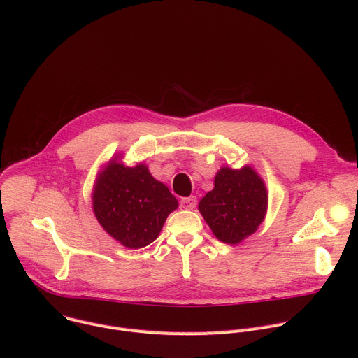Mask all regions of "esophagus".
<instances>
[{"label": "esophagus", "instance_id": "34e87169", "mask_svg": "<svg viewBox=\"0 0 358 358\" xmlns=\"http://www.w3.org/2000/svg\"><path fill=\"white\" fill-rule=\"evenodd\" d=\"M180 206H181V208H184V210H194V208L197 207V199L194 197V196L185 197V199H182V200L180 201Z\"/></svg>", "mask_w": 358, "mask_h": 358}]
</instances>
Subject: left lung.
Segmentation results:
<instances>
[{
	"label": "left lung",
	"instance_id": "1",
	"mask_svg": "<svg viewBox=\"0 0 358 358\" xmlns=\"http://www.w3.org/2000/svg\"><path fill=\"white\" fill-rule=\"evenodd\" d=\"M267 188L254 169L222 167L214 188L206 194L199 210L213 234L225 244H238L257 231L267 211Z\"/></svg>",
	"mask_w": 358,
	"mask_h": 358
}]
</instances>
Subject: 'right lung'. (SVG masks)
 I'll list each match as a JSON object with an SVG mask.
<instances>
[{
  "instance_id": "obj_1",
  "label": "right lung",
  "mask_w": 358,
  "mask_h": 358,
  "mask_svg": "<svg viewBox=\"0 0 358 358\" xmlns=\"http://www.w3.org/2000/svg\"><path fill=\"white\" fill-rule=\"evenodd\" d=\"M178 201L148 167H127L114 157L99 174L92 210L103 229L127 248L138 250L159 234Z\"/></svg>"
}]
</instances>
